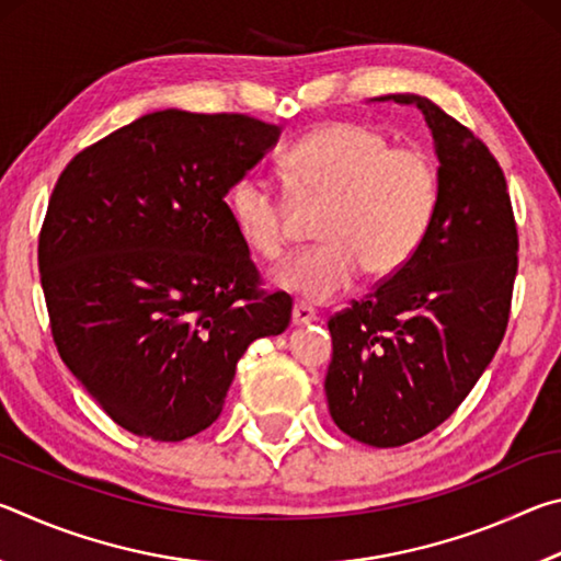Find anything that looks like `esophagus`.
<instances>
[{
	"instance_id": "1",
	"label": "esophagus",
	"mask_w": 561,
	"mask_h": 561,
	"mask_svg": "<svg viewBox=\"0 0 561 561\" xmlns=\"http://www.w3.org/2000/svg\"><path fill=\"white\" fill-rule=\"evenodd\" d=\"M317 321V309L309 307V304L297 301L294 304V311H291V324L294 327H307V324H314Z\"/></svg>"
}]
</instances>
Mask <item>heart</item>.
Masks as SVG:
<instances>
[{"instance_id":"1","label":"heart","mask_w":561,"mask_h":561,"mask_svg":"<svg viewBox=\"0 0 561 561\" xmlns=\"http://www.w3.org/2000/svg\"><path fill=\"white\" fill-rule=\"evenodd\" d=\"M297 201L327 203L317 222L324 240L274 274L279 287L309 301L351 289L364 270L391 277L417 252L438 207V173L428 153L391 146L364 123H327L282 158ZM242 240L262 260L277 262L291 244L287 195L260 170H244L227 193Z\"/></svg>"}]
</instances>
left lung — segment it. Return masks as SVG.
Masks as SVG:
<instances>
[{
	"mask_svg": "<svg viewBox=\"0 0 561 561\" xmlns=\"http://www.w3.org/2000/svg\"><path fill=\"white\" fill-rule=\"evenodd\" d=\"M378 101L423 111L438 153V207L417 252L329 319V413L374 448L423 438L455 413L495 356L510 321L517 222L488 146L415 93Z\"/></svg>",
	"mask_w": 561,
	"mask_h": 561,
	"instance_id": "obj_1",
	"label": "left lung"
}]
</instances>
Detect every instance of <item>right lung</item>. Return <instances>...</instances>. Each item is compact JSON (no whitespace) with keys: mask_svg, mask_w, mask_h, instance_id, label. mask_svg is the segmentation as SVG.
<instances>
[{"mask_svg":"<svg viewBox=\"0 0 561 561\" xmlns=\"http://www.w3.org/2000/svg\"><path fill=\"white\" fill-rule=\"evenodd\" d=\"M279 128L156 111L83 148L54 185L39 274L54 344L113 423L178 443L213 425L237 360L291 321L225 203Z\"/></svg>","mask_w":561,"mask_h":561,"instance_id":"1","label":"right lung"}]
</instances>
